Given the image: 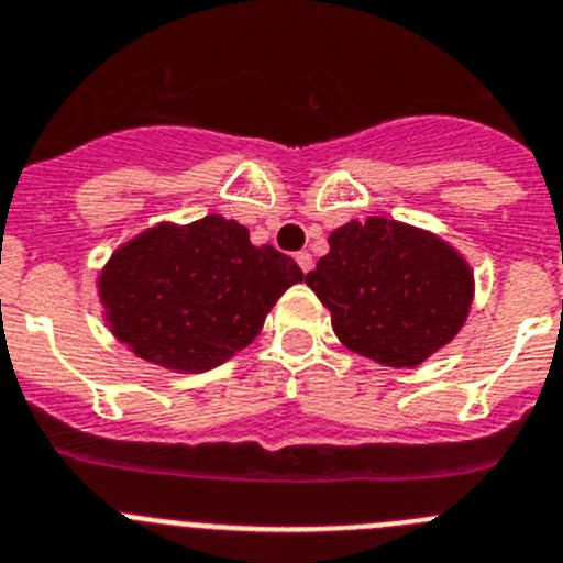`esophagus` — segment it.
<instances>
[{
  "mask_svg": "<svg viewBox=\"0 0 563 563\" xmlns=\"http://www.w3.org/2000/svg\"><path fill=\"white\" fill-rule=\"evenodd\" d=\"M297 263H300V269L302 272H311L313 269V257H311V252H297Z\"/></svg>",
  "mask_w": 563,
  "mask_h": 563,
  "instance_id": "1",
  "label": "esophagus"
}]
</instances>
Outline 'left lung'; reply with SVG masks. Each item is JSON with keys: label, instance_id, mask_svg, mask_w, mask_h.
<instances>
[{"label": "left lung", "instance_id": "1", "mask_svg": "<svg viewBox=\"0 0 563 563\" xmlns=\"http://www.w3.org/2000/svg\"><path fill=\"white\" fill-rule=\"evenodd\" d=\"M328 244L306 283L347 351L384 367H415L465 325L474 272L434 232L369 216L333 230Z\"/></svg>", "mask_w": 563, "mask_h": 563}]
</instances>
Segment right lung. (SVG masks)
I'll return each instance as SVG.
<instances>
[{
  "label": "right lung",
  "instance_id": "right-lung-1",
  "mask_svg": "<svg viewBox=\"0 0 563 563\" xmlns=\"http://www.w3.org/2000/svg\"><path fill=\"white\" fill-rule=\"evenodd\" d=\"M302 280L275 246L219 212L190 224L148 227L111 252L98 275L109 331L134 356L170 369L205 373L244 351L266 313Z\"/></svg>",
  "mask_w": 563,
  "mask_h": 563
}]
</instances>
